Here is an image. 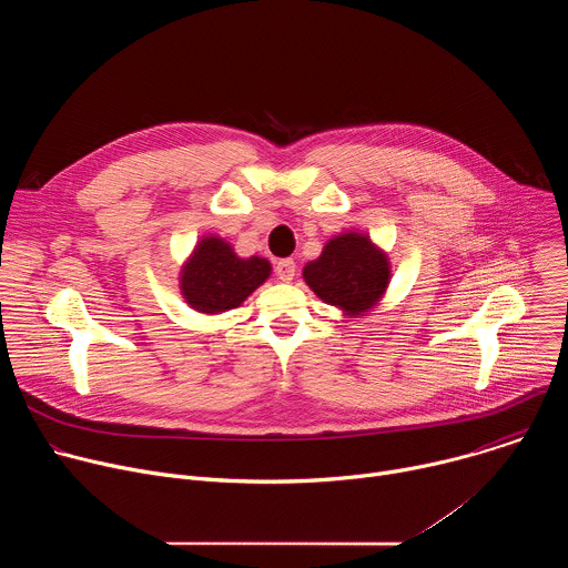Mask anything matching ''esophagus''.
Here are the masks:
<instances>
[{"mask_svg": "<svg viewBox=\"0 0 568 568\" xmlns=\"http://www.w3.org/2000/svg\"><path fill=\"white\" fill-rule=\"evenodd\" d=\"M276 276L283 281V283H290L294 281L296 276V263L292 258H283L276 263Z\"/></svg>", "mask_w": 568, "mask_h": 568, "instance_id": "34e87169", "label": "esophagus"}]
</instances>
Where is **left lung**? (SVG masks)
I'll use <instances>...</instances> for the list:
<instances>
[{
  "label": "left lung",
  "mask_w": 568,
  "mask_h": 568,
  "mask_svg": "<svg viewBox=\"0 0 568 568\" xmlns=\"http://www.w3.org/2000/svg\"><path fill=\"white\" fill-rule=\"evenodd\" d=\"M305 285L348 318L371 314L390 285V258L359 229L333 235L321 254L303 267Z\"/></svg>",
  "instance_id": "1"
}]
</instances>
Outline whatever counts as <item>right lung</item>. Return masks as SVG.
I'll return each mask as SVG.
<instances>
[{
  "label": "right lung",
  "mask_w": 568,
  "mask_h": 568,
  "mask_svg": "<svg viewBox=\"0 0 568 568\" xmlns=\"http://www.w3.org/2000/svg\"><path fill=\"white\" fill-rule=\"evenodd\" d=\"M270 276L267 258H240L229 240L204 233L182 263L178 285L191 310L215 316L245 303Z\"/></svg>",
  "instance_id": "add662e5"
}]
</instances>
